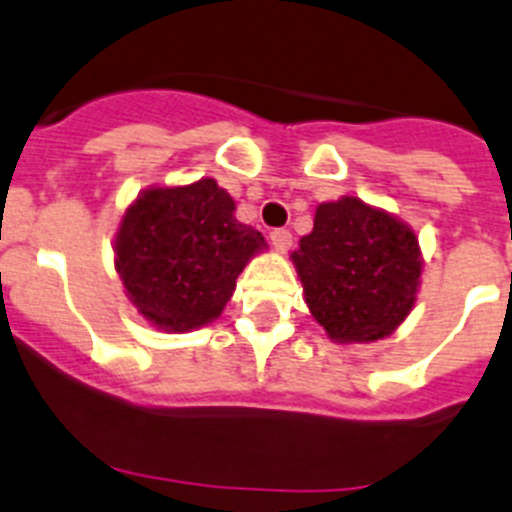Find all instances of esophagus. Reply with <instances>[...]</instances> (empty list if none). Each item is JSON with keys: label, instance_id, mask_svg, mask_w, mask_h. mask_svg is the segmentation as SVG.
<instances>
[{"label": "esophagus", "instance_id": "1", "mask_svg": "<svg viewBox=\"0 0 512 512\" xmlns=\"http://www.w3.org/2000/svg\"><path fill=\"white\" fill-rule=\"evenodd\" d=\"M271 244H273V249L278 251V254H286V251L291 249V244H293L291 231H286V229H273V231H271Z\"/></svg>", "mask_w": 512, "mask_h": 512}]
</instances>
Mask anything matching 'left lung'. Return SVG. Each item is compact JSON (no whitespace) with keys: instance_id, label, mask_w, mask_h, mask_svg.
<instances>
[{"instance_id":"1","label":"left lung","mask_w":512,"mask_h":512,"mask_svg":"<svg viewBox=\"0 0 512 512\" xmlns=\"http://www.w3.org/2000/svg\"><path fill=\"white\" fill-rule=\"evenodd\" d=\"M291 261L313 321L338 346L396 333L421 291L416 231L358 196L318 204L313 231Z\"/></svg>"}]
</instances>
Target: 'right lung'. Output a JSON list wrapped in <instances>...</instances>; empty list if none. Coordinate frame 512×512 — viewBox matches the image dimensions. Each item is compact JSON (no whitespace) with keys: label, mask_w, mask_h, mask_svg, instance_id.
Segmentation results:
<instances>
[{"label":"right lung","mask_w":512,"mask_h":512,"mask_svg":"<svg viewBox=\"0 0 512 512\" xmlns=\"http://www.w3.org/2000/svg\"><path fill=\"white\" fill-rule=\"evenodd\" d=\"M268 249L216 179L149 186L126 206L114 234L124 293L156 331L189 333L224 313L236 278Z\"/></svg>","instance_id":"right-lung-1"}]
</instances>
